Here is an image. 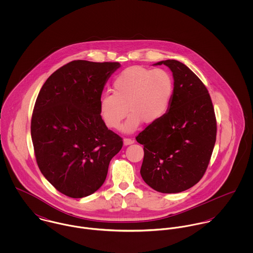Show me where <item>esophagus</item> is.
<instances>
[{
  "instance_id": "obj_1",
  "label": "esophagus",
  "mask_w": 253,
  "mask_h": 253,
  "mask_svg": "<svg viewBox=\"0 0 253 253\" xmlns=\"http://www.w3.org/2000/svg\"><path fill=\"white\" fill-rule=\"evenodd\" d=\"M134 143V140H132L131 138H125L124 139V144L126 145H130L133 144Z\"/></svg>"
}]
</instances>
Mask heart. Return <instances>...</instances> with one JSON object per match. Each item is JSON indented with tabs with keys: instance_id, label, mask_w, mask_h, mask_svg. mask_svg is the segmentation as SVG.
Listing matches in <instances>:
<instances>
[{
	"instance_id": "b5f03b06",
	"label": "heart",
	"mask_w": 253,
	"mask_h": 253,
	"mask_svg": "<svg viewBox=\"0 0 253 253\" xmlns=\"http://www.w3.org/2000/svg\"><path fill=\"white\" fill-rule=\"evenodd\" d=\"M113 92L100 97L99 111L103 122L109 128L116 129L128 111L130 115L123 129L132 132L142 122L152 125L167 115L174 94V81L165 69L135 65L115 78Z\"/></svg>"
}]
</instances>
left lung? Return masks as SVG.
Instances as JSON below:
<instances>
[{"mask_svg": "<svg viewBox=\"0 0 253 253\" xmlns=\"http://www.w3.org/2000/svg\"><path fill=\"white\" fill-rule=\"evenodd\" d=\"M174 79L170 108L159 122L136 136L144 146L140 173L143 180L161 193H180L204 176L216 141V118L204 83L185 64L169 59Z\"/></svg>", "mask_w": 253, "mask_h": 253, "instance_id": "left-lung-1", "label": "left lung"}]
</instances>
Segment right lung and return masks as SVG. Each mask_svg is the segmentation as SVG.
<instances>
[{
  "mask_svg": "<svg viewBox=\"0 0 253 253\" xmlns=\"http://www.w3.org/2000/svg\"><path fill=\"white\" fill-rule=\"evenodd\" d=\"M119 62L74 60L42 84L32 114L38 167L57 191L80 199L97 191L123 138L108 129L99 101Z\"/></svg>",
  "mask_w": 253,
  "mask_h": 253,
  "instance_id": "1",
  "label": "right lung"
}]
</instances>
